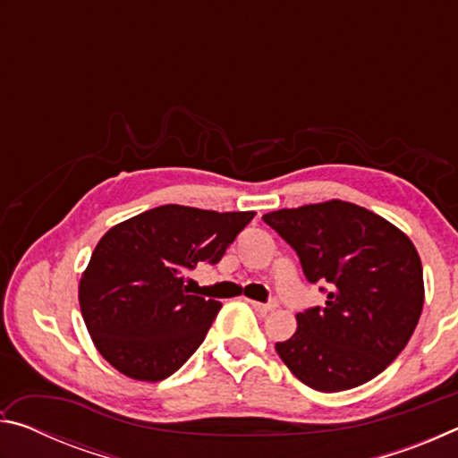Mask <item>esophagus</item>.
I'll use <instances>...</instances> for the list:
<instances>
[{
  "label": "esophagus",
  "instance_id": "esophagus-1",
  "mask_svg": "<svg viewBox=\"0 0 458 458\" xmlns=\"http://www.w3.org/2000/svg\"><path fill=\"white\" fill-rule=\"evenodd\" d=\"M248 303L252 305V309L254 311H259V313H270V311H275V303H259V301H248Z\"/></svg>",
  "mask_w": 458,
  "mask_h": 458
}]
</instances>
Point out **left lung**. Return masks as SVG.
I'll return each mask as SVG.
<instances>
[{
    "label": "left lung",
    "instance_id": "left-lung-1",
    "mask_svg": "<svg viewBox=\"0 0 458 458\" xmlns=\"http://www.w3.org/2000/svg\"><path fill=\"white\" fill-rule=\"evenodd\" d=\"M294 252L309 283L329 284L325 307L297 313L275 350L319 392L369 382L404 350L424 305L422 262L404 232L352 201L283 208L262 216Z\"/></svg>",
    "mask_w": 458,
    "mask_h": 458
}]
</instances>
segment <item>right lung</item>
Listing matches in <instances>:
<instances>
[{"mask_svg":"<svg viewBox=\"0 0 458 458\" xmlns=\"http://www.w3.org/2000/svg\"><path fill=\"white\" fill-rule=\"evenodd\" d=\"M254 212L167 204L119 222L98 240L79 303L98 353L139 382L180 369L204 341L220 303L190 294L185 273L216 265Z\"/></svg>","mask_w":458,"mask_h":458,"instance_id":"1","label":"right lung"}]
</instances>
